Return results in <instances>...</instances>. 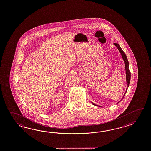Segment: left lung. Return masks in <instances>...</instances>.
<instances>
[{
  "label": "left lung",
  "mask_w": 151,
  "mask_h": 151,
  "mask_svg": "<svg viewBox=\"0 0 151 151\" xmlns=\"http://www.w3.org/2000/svg\"><path fill=\"white\" fill-rule=\"evenodd\" d=\"M114 45L116 46V48H118V50H119V52L120 53V55H122V57L123 60L124 61V63H125V71H126V85H127V88H126V90L125 92L124 93V96H122V99H121V100L124 98V97L126 93L127 92V90L128 89V86L129 85V83H130V80H131V72L129 71V63H128V59L127 58V57L126 55L125 52L122 51V49L120 47V45L118 44H116V43H114ZM120 100V101H121ZM92 104L95 105V106H98V107H101L99 105H98L95 104L94 103H93V102L91 101Z\"/></svg>",
  "instance_id": "left-lung-1"
}]
</instances>
